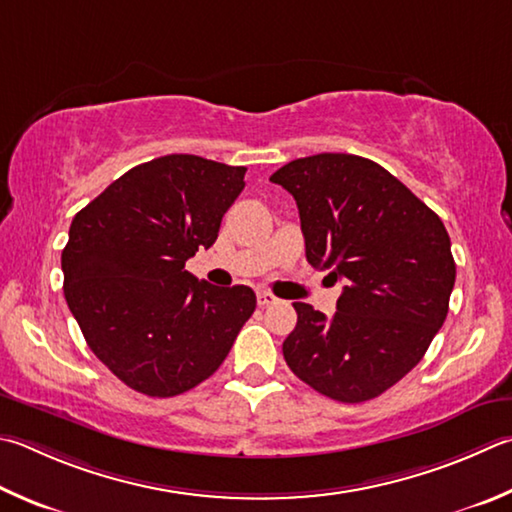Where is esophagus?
I'll list each match as a JSON object with an SVG mask.
<instances>
[{
	"instance_id": "34e87169",
	"label": "esophagus",
	"mask_w": 512,
	"mask_h": 512,
	"mask_svg": "<svg viewBox=\"0 0 512 512\" xmlns=\"http://www.w3.org/2000/svg\"><path fill=\"white\" fill-rule=\"evenodd\" d=\"M280 300L271 293V291H257V304L259 306H271V304H277Z\"/></svg>"
}]
</instances>
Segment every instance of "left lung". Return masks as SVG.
<instances>
[{"label": "left lung", "mask_w": 512, "mask_h": 512, "mask_svg": "<svg viewBox=\"0 0 512 512\" xmlns=\"http://www.w3.org/2000/svg\"><path fill=\"white\" fill-rule=\"evenodd\" d=\"M271 181L293 194L309 264L347 284L333 318L293 304L286 365L333 401L376 398L421 362L443 327L457 277L448 230L410 188L362 156L295 159Z\"/></svg>", "instance_id": "1"}]
</instances>
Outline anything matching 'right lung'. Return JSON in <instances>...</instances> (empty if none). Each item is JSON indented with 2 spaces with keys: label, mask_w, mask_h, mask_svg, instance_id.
<instances>
[{
  "label": "right lung",
  "mask_w": 512,
  "mask_h": 512,
  "mask_svg": "<svg viewBox=\"0 0 512 512\" xmlns=\"http://www.w3.org/2000/svg\"><path fill=\"white\" fill-rule=\"evenodd\" d=\"M246 167L167 154L116 179L71 221L64 297L89 349L136 392L170 398L226 360L257 297L185 262L219 235Z\"/></svg>",
  "instance_id": "right-lung-1"
}]
</instances>
